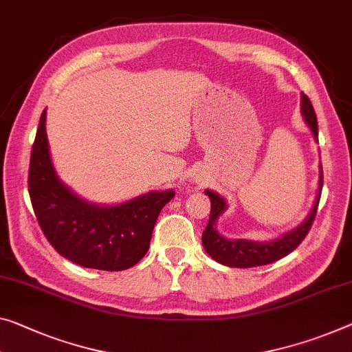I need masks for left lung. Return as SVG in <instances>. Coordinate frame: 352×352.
<instances>
[{
	"label": "left lung",
	"instance_id": "left-lung-1",
	"mask_svg": "<svg viewBox=\"0 0 352 352\" xmlns=\"http://www.w3.org/2000/svg\"><path fill=\"white\" fill-rule=\"evenodd\" d=\"M300 111L302 116L307 122V126L310 127L315 140H318V121L315 110L310 99L305 94L300 97ZM321 188H322V170L320 175V190H318L316 201L313 204L311 212L308 214V217L302 221V223L294 228L293 231H288L282 234L277 239L269 241V242H255V241H247V239H226V237L220 236L217 228H215V221L223 214L226 209V201L220 197L219 193L212 190H206V195L210 199V214L206 230L203 231V247L208 252V255L215 259L220 264L230 267H256L264 266V264H270L278 261L280 258L289 255L294 248L299 247L302 241L305 239V236L310 231L313 220L316 217L318 204H320L321 197Z\"/></svg>",
	"mask_w": 352,
	"mask_h": 352
}]
</instances>
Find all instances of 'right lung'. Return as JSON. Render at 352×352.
<instances>
[{
    "mask_svg": "<svg viewBox=\"0 0 352 352\" xmlns=\"http://www.w3.org/2000/svg\"><path fill=\"white\" fill-rule=\"evenodd\" d=\"M28 192L41 230L59 255L100 270L135 266L148 252L162 208L175 197L173 190H154L116 206H97L78 198L53 168L45 110L31 149Z\"/></svg>",
    "mask_w": 352,
    "mask_h": 352,
    "instance_id": "1",
    "label": "right lung"
}]
</instances>
